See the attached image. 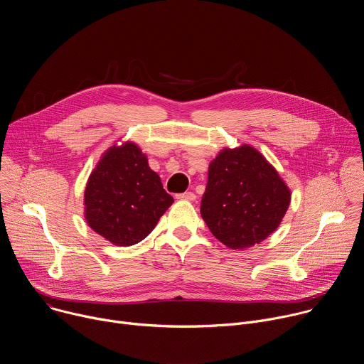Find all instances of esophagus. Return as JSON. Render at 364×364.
<instances>
[{"label":"esophagus","mask_w":364,"mask_h":364,"mask_svg":"<svg viewBox=\"0 0 364 364\" xmlns=\"http://www.w3.org/2000/svg\"><path fill=\"white\" fill-rule=\"evenodd\" d=\"M176 197L180 198V200H187V201H194V200H196V194L191 193V191H186V193L177 194Z\"/></svg>","instance_id":"obj_1"}]
</instances>
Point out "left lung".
<instances>
[{
    "label": "left lung",
    "instance_id": "obj_1",
    "mask_svg": "<svg viewBox=\"0 0 364 364\" xmlns=\"http://www.w3.org/2000/svg\"><path fill=\"white\" fill-rule=\"evenodd\" d=\"M291 193L277 170L249 145L223 149L210 163L200 213L230 249L262 242L279 226Z\"/></svg>",
    "mask_w": 364,
    "mask_h": 364
}]
</instances>
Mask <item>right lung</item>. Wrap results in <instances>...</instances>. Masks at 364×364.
Wrapping results in <instances>:
<instances>
[{"label": "right lung", "mask_w": 364, "mask_h": 364, "mask_svg": "<svg viewBox=\"0 0 364 364\" xmlns=\"http://www.w3.org/2000/svg\"><path fill=\"white\" fill-rule=\"evenodd\" d=\"M173 203L141 149L127 142L112 146L90 174L85 218L107 240L131 246L152 232Z\"/></svg>", "instance_id": "1"}]
</instances>
